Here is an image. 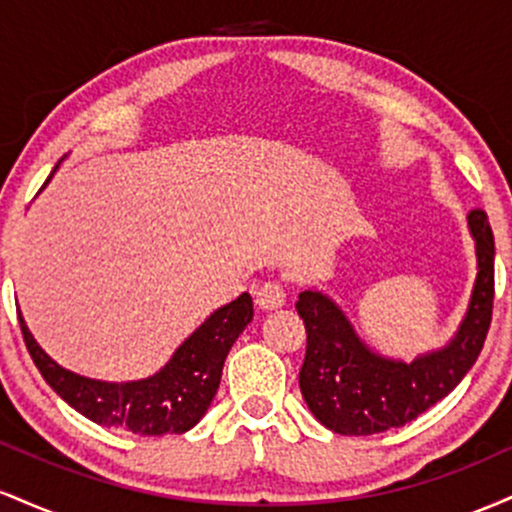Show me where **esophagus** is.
<instances>
[{
  "mask_svg": "<svg viewBox=\"0 0 512 512\" xmlns=\"http://www.w3.org/2000/svg\"><path fill=\"white\" fill-rule=\"evenodd\" d=\"M255 303L260 305L262 310H276L281 308L286 301V293H284V284L276 279H269V281H262L260 286H255Z\"/></svg>",
  "mask_w": 512,
  "mask_h": 512,
  "instance_id": "obj_1",
  "label": "esophagus"
}]
</instances>
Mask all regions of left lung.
<instances>
[{"label":"left lung","instance_id":"1","mask_svg":"<svg viewBox=\"0 0 512 512\" xmlns=\"http://www.w3.org/2000/svg\"><path fill=\"white\" fill-rule=\"evenodd\" d=\"M469 231L477 240V284L455 339L445 349L402 363L378 356L358 339L342 310L320 291H303L296 301L303 317L305 361L298 375L315 419L342 436H370L414 421L448 397L474 366L493 313V233L489 219L474 209Z\"/></svg>","mask_w":512,"mask_h":512}]
</instances>
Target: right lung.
Segmentation results:
<instances>
[{"instance_id": "1", "label": "right lung", "mask_w": 512, "mask_h": 512, "mask_svg": "<svg viewBox=\"0 0 512 512\" xmlns=\"http://www.w3.org/2000/svg\"><path fill=\"white\" fill-rule=\"evenodd\" d=\"M50 180V178H48ZM252 320L248 293L223 305L187 337L173 358L156 375L137 383H101L57 366L35 344L26 322L19 315L23 342L35 368L69 407L101 426L125 428L137 436L185 433L207 414L221 383L223 361L238 334Z\"/></svg>"}]
</instances>
